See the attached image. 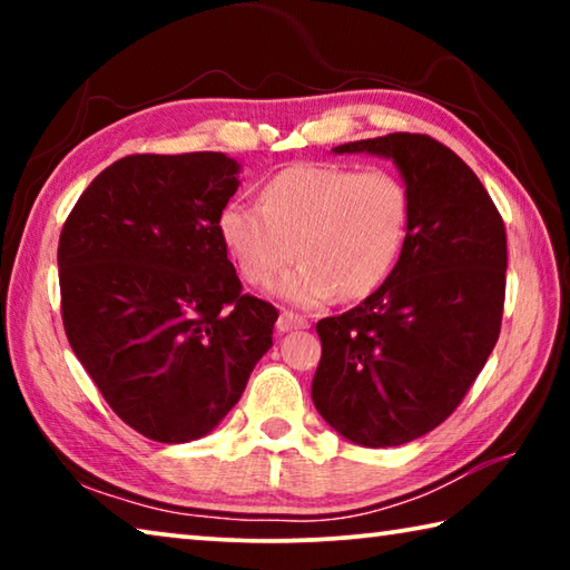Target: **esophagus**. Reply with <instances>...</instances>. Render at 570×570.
Masks as SVG:
<instances>
[{
	"mask_svg": "<svg viewBox=\"0 0 570 570\" xmlns=\"http://www.w3.org/2000/svg\"><path fill=\"white\" fill-rule=\"evenodd\" d=\"M308 322L302 320V316H296L294 312H282L276 320V332L278 334H286V332H294V330H306Z\"/></svg>",
	"mask_w": 570,
	"mask_h": 570,
	"instance_id": "1",
	"label": "esophagus"
}]
</instances>
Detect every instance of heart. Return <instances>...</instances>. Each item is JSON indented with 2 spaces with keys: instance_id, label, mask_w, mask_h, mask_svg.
<instances>
[{
  "instance_id": "1",
  "label": "heart",
  "mask_w": 570,
  "mask_h": 570,
  "mask_svg": "<svg viewBox=\"0 0 570 570\" xmlns=\"http://www.w3.org/2000/svg\"><path fill=\"white\" fill-rule=\"evenodd\" d=\"M218 238L248 284H272L294 306H322L336 294L364 298L387 282L410 230V190L390 170L296 163L266 180L262 204L220 208Z\"/></svg>"
}]
</instances>
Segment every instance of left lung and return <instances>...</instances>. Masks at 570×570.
Wrapping results in <instances>:
<instances>
[{"label":"left lung","mask_w":570,"mask_h":570,"mask_svg":"<svg viewBox=\"0 0 570 570\" xmlns=\"http://www.w3.org/2000/svg\"><path fill=\"white\" fill-rule=\"evenodd\" d=\"M392 160L410 190V230L377 292L316 324L312 400L364 448L412 442L448 420L498 342L508 244L475 173L430 135L390 132L334 148Z\"/></svg>","instance_id":"obj_1"}]
</instances>
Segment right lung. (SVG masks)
I'll return each instance as SVG.
<instances>
[{
    "mask_svg": "<svg viewBox=\"0 0 570 570\" xmlns=\"http://www.w3.org/2000/svg\"><path fill=\"white\" fill-rule=\"evenodd\" d=\"M238 173L226 153L128 156L65 220L67 340L115 414L156 442L218 428L274 344L278 312L240 294L216 228Z\"/></svg>",
    "mask_w": 570,
    "mask_h": 570,
    "instance_id": "add662e5",
    "label": "right lung"
}]
</instances>
